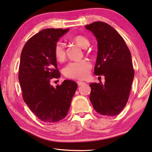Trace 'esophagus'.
Listing matches in <instances>:
<instances>
[{
  "instance_id": "1",
  "label": "esophagus",
  "mask_w": 152,
  "mask_h": 152,
  "mask_svg": "<svg viewBox=\"0 0 152 152\" xmlns=\"http://www.w3.org/2000/svg\"><path fill=\"white\" fill-rule=\"evenodd\" d=\"M77 83L78 86H81V85H82L85 83L83 82V81H77Z\"/></svg>"
}]
</instances>
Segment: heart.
Listing matches in <instances>:
<instances>
[{
	"label": "heart",
	"mask_w": 152,
	"mask_h": 152,
	"mask_svg": "<svg viewBox=\"0 0 152 152\" xmlns=\"http://www.w3.org/2000/svg\"><path fill=\"white\" fill-rule=\"evenodd\" d=\"M72 40L83 49H86L90 45L88 39L82 36H75L72 38ZM53 53L57 61H63L65 60L66 50L64 45L61 42L59 41L55 45ZM91 67V62L86 60L71 61L64 67L63 72L68 78L83 80L88 75Z\"/></svg>",
	"instance_id": "heart-1"
}]
</instances>
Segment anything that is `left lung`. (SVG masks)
<instances>
[{"label":"left lung","mask_w":152,"mask_h":152,"mask_svg":"<svg viewBox=\"0 0 152 152\" xmlns=\"http://www.w3.org/2000/svg\"><path fill=\"white\" fill-rule=\"evenodd\" d=\"M97 41L94 73L105 77V83H91L90 100L102 115L116 116L126 105L134 76L130 51L120 34L103 22L86 25Z\"/></svg>","instance_id":"8db88e82"}]
</instances>
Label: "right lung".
I'll use <instances>...</instances> for the list:
<instances>
[{
	"instance_id": "1",
	"label": "right lung",
	"mask_w": 152,
	"mask_h": 152,
	"mask_svg": "<svg viewBox=\"0 0 152 152\" xmlns=\"http://www.w3.org/2000/svg\"><path fill=\"white\" fill-rule=\"evenodd\" d=\"M69 28H45L31 37L24 46L20 56L18 80L23 99L39 119L58 122L67 115L77 84L64 80L54 88L53 78H59L53 49Z\"/></svg>"
}]
</instances>
